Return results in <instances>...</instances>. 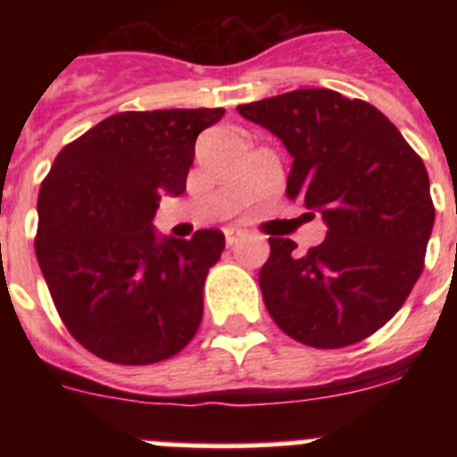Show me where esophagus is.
I'll use <instances>...</instances> for the list:
<instances>
[{
  "label": "esophagus",
  "instance_id": "obj_1",
  "mask_svg": "<svg viewBox=\"0 0 457 457\" xmlns=\"http://www.w3.org/2000/svg\"><path fill=\"white\" fill-rule=\"evenodd\" d=\"M224 236H226V245L233 247L240 237H245V231H242V228H224Z\"/></svg>",
  "mask_w": 457,
  "mask_h": 457
}]
</instances>
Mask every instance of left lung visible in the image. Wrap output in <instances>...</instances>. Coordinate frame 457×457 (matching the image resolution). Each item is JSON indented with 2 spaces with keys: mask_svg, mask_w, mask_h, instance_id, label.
Segmentation results:
<instances>
[{
  "mask_svg": "<svg viewBox=\"0 0 457 457\" xmlns=\"http://www.w3.org/2000/svg\"><path fill=\"white\" fill-rule=\"evenodd\" d=\"M293 157L288 196L320 212L327 236L304 256L270 237L258 284L270 316L311 348H345L378 332L423 270L435 208L421 157L364 100L297 88L240 104Z\"/></svg>",
  "mask_w": 457,
  "mask_h": 457,
  "instance_id": "8db88e82",
  "label": "left lung"
}]
</instances>
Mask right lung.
Wrapping results in <instances>:
<instances>
[{
    "mask_svg": "<svg viewBox=\"0 0 457 457\" xmlns=\"http://www.w3.org/2000/svg\"><path fill=\"white\" fill-rule=\"evenodd\" d=\"M224 109L123 112L68 144L38 194L36 258L68 332L114 364H155L192 341L224 233L160 236L162 196L185 192L196 137Z\"/></svg>",
    "mask_w": 457,
    "mask_h": 457,
    "instance_id": "add662e5",
    "label": "right lung"
}]
</instances>
